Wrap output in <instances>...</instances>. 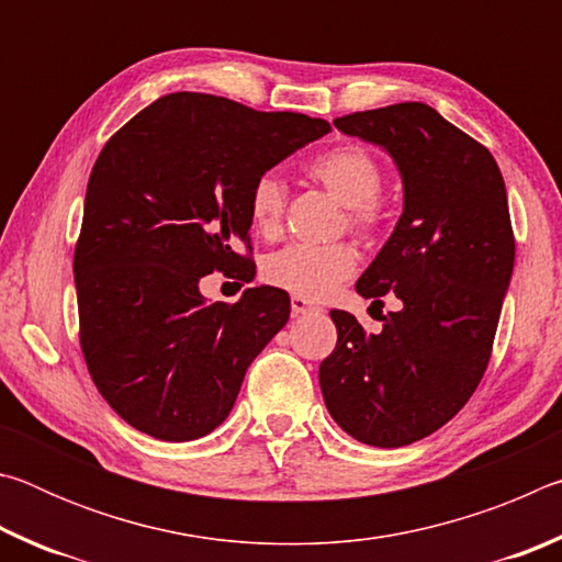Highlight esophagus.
Masks as SVG:
<instances>
[{"mask_svg":"<svg viewBox=\"0 0 562 562\" xmlns=\"http://www.w3.org/2000/svg\"><path fill=\"white\" fill-rule=\"evenodd\" d=\"M292 317H302V315H312V312H319V307L315 302H310L307 297H297V294H292Z\"/></svg>","mask_w":562,"mask_h":562,"instance_id":"1","label":"esophagus"}]
</instances>
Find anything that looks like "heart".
Masks as SVG:
<instances>
[{
	"mask_svg": "<svg viewBox=\"0 0 562 562\" xmlns=\"http://www.w3.org/2000/svg\"><path fill=\"white\" fill-rule=\"evenodd\" d=\"M310 176L325 186L339 203L347 205V223L357 233H374L384 221V203L379 190L384 186V168L361 144H341L310 160ZM288 188L278 173L255 178L247 198L252 231L272 240L282 231ZM357 270V252L347 243L335 245H290L262 262V278L272 288L288 290L297 297L319 300L351 278Z\"/></svg>",
	"mask_w": 562,
	"mask_h": 562,
	"instance_id": "1",
	"label": "heart"
}]
</instances>
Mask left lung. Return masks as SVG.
I'll return each mask as SVG.
<instances>
[{
	"label": "left lung",
	"instance_id": "left-lung-1",
	"mask_svg": "<svg viewBox=\"0 0 562 562\" xmlns=\"http://www.w3.org/2000/svg\"><path fill=\"white\" fill-rule=\"evenodd\" d=\"M335 126L382 146L402 173L404 213L357 282L402 310L367 335L331 310L337 347L319 364L327 412L349 436L398 449L441 429L486 372L506 297L513 240L506 183L486 146L418 101L357 111Z\"/></svg>",
	"mask_w": 562,
	"mask_h": 562
}]
</instances>
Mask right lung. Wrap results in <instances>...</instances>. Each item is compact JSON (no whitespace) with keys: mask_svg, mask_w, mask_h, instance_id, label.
<instances>
[{"mask_svg":"<svg viewBox=\"0 0 562 562\" xmlns=\"http://www.w3.org/2000/svg\"><path fill=\"white\" fill-rule=\"evenodd\" d=\"M329 133L304 113H265L178 91L136 113L93 164L74 250L79 339L93 384L133 429L193 441L221 426L247 367L288 325L290 297L247 288L205 302L201 280L255 265V178Z\"/></svg>","mask_w":562,"mask_h":562,"instance_id":"right-lung-1","label":"right lung"}]
</instances>
